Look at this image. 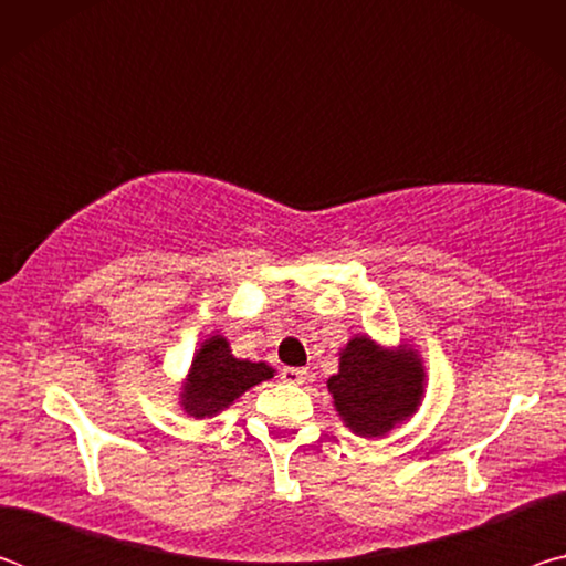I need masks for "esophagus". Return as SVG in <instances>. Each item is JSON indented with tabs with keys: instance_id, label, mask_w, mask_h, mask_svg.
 I'll list each match as a JSON object with an SVG mask.
<instances>
[{
	"instance_id": "1",
	"label": "esophagus",
	"mask_w": 566,
	"mask_h": 566,
	"mask_svg": "<svg viewBox=\"0 0 566 566\" xmlns=\"http://www.w3.org/2000/svg\"><path fill=\"white\" fill-rule=\"evenodd\" d=\"M282 379L286 381V385H302V381L306 379V369H302V367H284L282 369Z\"/></svg>"
}]
</instances>
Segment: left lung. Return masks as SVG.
Here are the masks:
<instances>
[{"instance_id":"obj_1","label":"left lung","mask_w":566,"mask_h":566,"mask_svg":"<svg viewBox=\"0 0 566 566\" xmlns=\"http://www.w3.org/2000/svg\"><path fill=\"white\" fill-rule=\"evenodd\" d=\"M339 417L352 432L381 437L415 415L424 391V367L411 349H381L354 337L342 349L339 371L327 379Z\"/></svg>"}]
</instances>
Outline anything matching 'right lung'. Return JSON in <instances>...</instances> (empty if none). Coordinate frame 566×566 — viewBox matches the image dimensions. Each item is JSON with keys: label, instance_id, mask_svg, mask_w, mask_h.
Listing matches in <instances>:
<instances>
[{"label": "right lung", "instance_id": "add662e5", "mask_svg": "<svg viewBox=\"0 0 566 566\" xmlns=\"http://www.w3.org/2000/svg\"><path fill=\"white\" fill-rule=\"evenodd\" d=\"M274 369L264 361L237 359L224 337H209L191 361L189 379L181 391L187 415L202 419L227 409L249 387L272 379Z\"/></svg>", "mask_w": 566, "mask_h": 566}]
</instances>
